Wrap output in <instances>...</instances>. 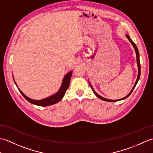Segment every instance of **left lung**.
I'll use <instances>...</instances> for the list:
<instances>
[{
    "instance_id": "8db88e82",
    "label": "left lung",
    "mask_w": 153,
    "mask_h": 153,
    "mask_svg": "<svg viewBox=\"0 0 153 153\" xmlns=\"http://www.w3.org/2000/svg\"><path fill=\"white\" fill-rule=\"evenodd\" d=\"M126 37H128L129 41L131 42V43L132 44L133 46H134V48H135V53H136V56H137V66H138V76H137V80H136L135 85H134V87H133V88H132V89H131V91H130V93H129L128 94V95H127V96H126L125 97H123V98H122V99H118V100H110V99H107L104 98V97H102L101 96H100L99 95H98V94H97V93L95 91V90L93 89L92 85H91L90 83H89V85H90L91 87V89H92V91H93V93H95V95L97 97H98L99 99H101V100H105V101H107V102H116V101H119V100H121L126 99L127 97H128L129 95H131V93H132L133 90L134 89V88L135 87L136 85H137V83L138 81H139V77H140V75H141V64H140V61H139V51H138V48H137V46H136V45L134 43V41H133L131 39V38L129 37V36L128 35H126Z\"/></svg>"
}]
</instances>
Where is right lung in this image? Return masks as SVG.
<instances>
[{"mask_svg":"<svg viewBox=\"0 0 153 153\" xmlns=\"http://www.w3.org/2000/svg\"><path fill=\"white\" fill-rule=\"evenodd\" d=\"M71 75H72V71H71L69 73H68L64 77L62 83V85L60 87L59 91H58L56 93H55L54 95H52L49 97H47V98H45L44 99H42V100L31 99L30 98H29V97H27L26 95H25L20 89H18V90L19 91V92L21 93L23 97H24V98L27 100V101L31 102V104H33V105L41 106H47L53 105L54 104H56L59 101H60V100L62 99L65 93L66 92V90L68 89V87H69ZM15 84L16 85V83ZM16 86H17V85H16Z\"/></svg>","mask_w":153,"mask_h":153,"instance_id":"obj_1","label":"right lung"}]
</instances>
